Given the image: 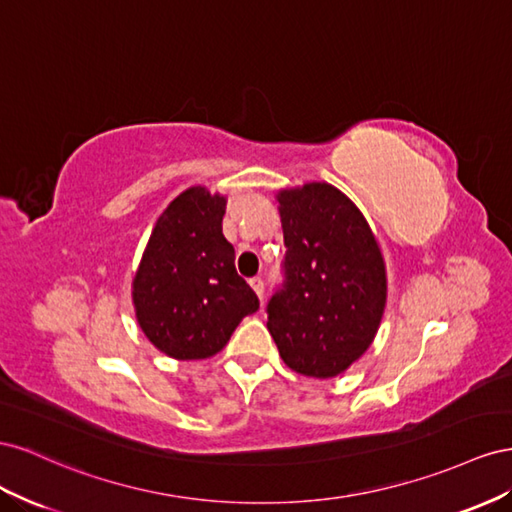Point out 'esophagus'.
<instances>
[{
    "instance_id": "1",
    "label": "esophagus",
    "mask_w": 512,
    "mask_h": 512,
    "mask_svg": "<svg viewBox=\"0 0 512 512\" xmlns=\"http://www.w3.org/2000/svg\"><path fill=\"white\" fill-rule=\"evenodd\" d=\"M248 285L253 287V291H255V294H257V298H259V300H264V281H261L259 276H255V279L248 281Z\"/></svg>"
}]
</instances>
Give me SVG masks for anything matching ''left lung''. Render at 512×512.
<instances>
[{
    "label": "left lung",
    "instance_id": "8db88e82",
    "mask_svg": "<svg viewBox=\"0 0 512 512\" xmlns=\"http://www.w3.org/2000/svg\"><path fill=\"white\" fill-rule=\"evenodd\" d=\"M279 199L283 285L268 302V330L291 371L328 379L373 343L386 306V266L367 218L326 182Z\"/></svg>",
    "mask_w": 512,
    "mask_h": 512
}]
</instances>
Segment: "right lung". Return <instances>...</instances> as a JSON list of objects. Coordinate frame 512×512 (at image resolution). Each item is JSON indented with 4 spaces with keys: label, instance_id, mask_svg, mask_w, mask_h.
Returning a JSON list of instances; mask_svg holds the SVG:
<instances>
[{
    "label": "right lung",
    "instance_id": "add662e5",
    "mask_svg": "<svg viewBox=\"0 0 512 512\" xmlns=\"http://www.w3.org/2000/svg\"><path fill=\"white\" fill-rule=\"evenodd\" d=\"M227 199L193 186L158 216L133 281L137 321L175 360L221 352L240 321L259 309L223 236Z\"/></svg>",
    "mask_w": 512,
    "mask_h": 512
}]
</instances>
